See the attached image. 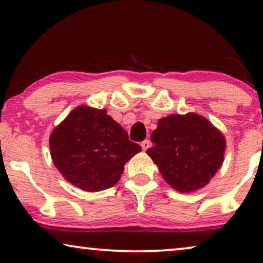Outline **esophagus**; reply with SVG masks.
Wrapping results in <instances>:
<instances>
[{
	"instance_id": "esophagus-1",
	"label": "esophagus",
	"mask_w": 263,
	"mask_h": 263,
	"mask_svg": "<svg viewBox=\"0 0 263 263\" xmlns=\"http://www.w3.org/2000/svg\"><path fill=\"white\" fill-rule=\"evenodd\" d=\"M140 145H141L143 151H146L151 146V142H149V140H143V141L140 143Z\"/></svg>"
}]
</instances>
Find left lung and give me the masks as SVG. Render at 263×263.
Segmentation results:
<instances>
[{
	"label": "left lung",
	"instance_id": "1",
	"mask_svg": "<svg viewBox=\"0 0 263 263\" xmlns=\"http://www.w3.org/2000/svg\"><path fill=\"white\" fill-rule=\"evenodd\" d=\"M146 151L165 181L181 193L202 188L224 160L225 139L196 114L170 115L158 122Z\"/></svg>",
	"mask_w": 263,
	"mask_h": 263
}]
</instances>
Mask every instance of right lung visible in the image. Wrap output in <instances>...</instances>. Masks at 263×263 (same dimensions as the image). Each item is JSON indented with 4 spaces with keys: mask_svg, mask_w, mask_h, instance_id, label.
Here are the masks:
<instances>
[{
    "mask_svg": "<svg viewBox=\"0 0 263 263\" xmlns=\"http://www.w3.org/2000/svg\"><path fill=\"white\" fill-rule=\"evenodd\" d=\"M50 149L55 166L71 184L100 192L116 184L124 164L141 151L106 110L78 106L52 132Z\"/></svg>",
    "mask_w": 263,
    "mask_h": 263,
    "instance_id": "right-lung-1",
    "label": "right lung"
}]
</instances>
